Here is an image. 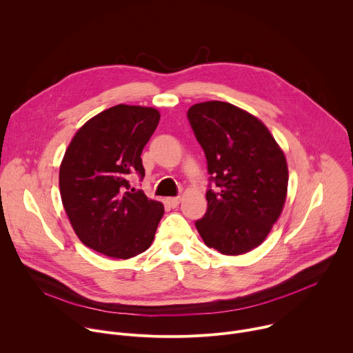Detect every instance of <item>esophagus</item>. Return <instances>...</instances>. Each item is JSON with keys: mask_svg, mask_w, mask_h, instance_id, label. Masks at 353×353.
Masks as SVG:
<instances>
[{"mask_svg": "<svg viewBox=\"0 0 353 353\" xmlns=\"http://www.w3.org/2000/svg\"><path fill=\"white\" fill-rule=\"evenodd\" d=\"M166 204L170 207V208H177L179 204H180V196H170L166 199Z\"/></svg>", "mask_w": 353, "mask_h": 353, "instance_id": "obj_1", "label": "esophagus"}]
</instances>
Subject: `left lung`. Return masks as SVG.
Wrapping results in <instances>:
<instances>
[{
  "instance_id": "obj_1",
  "label": "left lung",
  "mask_w": 353,
  "mask_h": 353,
  "mask_svg": "<svg viewBox=\"0 0 353 353\" xmlns=\"http://www.w3.org/2000/svg\"><path fill=\"white\" fill-rule=\"evenodd\" d=\"M187 119L218 187L208 188V208L195 228L219 253L244 254L265 240L282 212L289 179L285 155L257 117L230 103H196Z\"/></svg>"
}]
</instances>
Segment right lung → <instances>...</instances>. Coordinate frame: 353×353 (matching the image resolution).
<instances>
[{
  "label": "right lung",
  "instance_id": "right-lung-1",
  "mask_svg": "<svg viewBox=\"0 0 353 353\" xmlns=\"http://www.w3.org/2000/svg\"><path fill=\"white\" fill-rule=\"evenodd\" d=\"M159 119L152 108L113 106L86 121L65 150L63 205L79 240L97 253L127 260L154 241L165 208L131 190L128 179H143L141 154Z\"/></svg>",
  "mask_w": 353,
  "mask_h": 353
}]
</instances>
